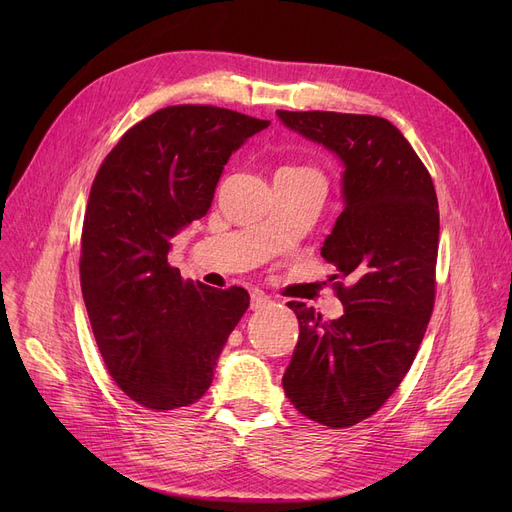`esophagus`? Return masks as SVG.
<instances>
[{
    "label": "esophagus",
    "instance_id": "esophagus-1",
    "mask_svg": "<svg viewBox=\"0 0 512 512\" xmlns=\"http://www.w3.org/2000/svg\"><path fill=\"white\" fill-rule=\"evenodd\" d=\"M272 299H267L265 294H261V292H253L251 294V309L253 311H263V309H270L272 307Z\"/></svg>",
    "mask_w": 512,
    "mask_h": 512
}]
</instances>
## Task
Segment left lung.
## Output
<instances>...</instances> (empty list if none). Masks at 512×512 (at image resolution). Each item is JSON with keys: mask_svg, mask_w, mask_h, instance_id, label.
Masks as SVG:
<instances>
[{"mask_svg": "<svg viewBox=\"0 0 512 512\" xmlns=\"http://www.w3.org/2000/svg\"><path fill=\"white\" fill-rule=\"evenodd\" d=\"M342 161L344 209L321 257L336 267L338 319L290 301L299 342L282 386L305 417L348 427L378 411L405 378L436 297V188L402 132L378 116L276 112Z\"/></svg>", "mask_w": 512, "mask_h": 512, "instance_id": "8db88e82", "label": "left lung"}]
</instances>
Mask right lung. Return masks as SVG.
Returning <instances> with one entry per match:
<instances>
[{
	"label": "right lung",
	"instance_id": "obj_1",
	"mask_svg": "<svg viewBox=\"0 0 512 512\" xmlns=\"http://www.w3.org/2000/svg\"><path fill=\"white\" fill-rule=\"evenodd\" d=\"M267 126L224 107L170 105L126 130L93 180L80 288L107 371L147 409L197 402L249 307L245 288L182 280L168 253L209 211L230 155Z\"/></svg>",
	"mask_w": 512,
	"mask_h": 512
}]
</instances>
